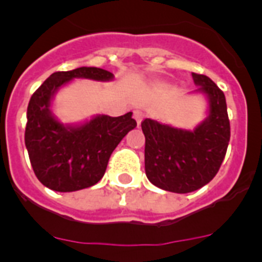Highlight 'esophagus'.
I'll list each match as a JSON object with an SVG mask.
<instances>
[{"label":"esophagus","mask_w":262,"mask_h":262,"mask_svg":"<svg viewBox=\"0 0 262 262\" xmlns=\"http://www.w3.org/2000/svg\"><path fill=\"white\" fill-rule=\"evenodd\" d=\"M133 114L138 123H140V122L143 120V118H144V111L140 110V108H135V110L133 111Z\"/></svg>","instance_id":"1"}]
</instances>
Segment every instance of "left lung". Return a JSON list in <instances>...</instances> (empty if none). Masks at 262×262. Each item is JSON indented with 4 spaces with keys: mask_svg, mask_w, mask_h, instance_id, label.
Segmentation results:
<instances>
[{
    "mask_svg": "<svg viewBox=\"0 0 262 262\" xmlns=\"http://www.w3.org/2000/svg\"><path fill=\"white\" fill-rule=\"evenodd\" d=\"M194 82L207 94L210 113L194 131L173 128L144 119L145 174L155 186L172 193H190L209 184L223 163L231 127L224 93L211 78L193 73Z\"/></svg>",
    "mask_w": 262,
    "mask_h": 262,
    "instance_id": "left-lung-1",
    "label": "left lung"
}]
</instances>
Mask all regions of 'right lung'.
Returning a JSON list of instances; mask_svg holds the SVG:
<instances>
[{"mask_svg":"<svg viewBox=\"0 0 262 262\" xmlns=\"http://www.w3.org/2000/svg\"><path fill=\"white\" fill-rule=\"evenodd\" d=\"M107 81L113 73L96 67L55 72L34 92L27 107L25 144L39 181L55 191L90 187L103 177L108 159L120 140L136 127L133 113L122 117L99 115L80 127H64L51 115L55 90L72 78Z\"/></svg>","mask_w":262,"mask_h":262,"instance_id":"obj_1","label":"right lung"}]
</instances>
